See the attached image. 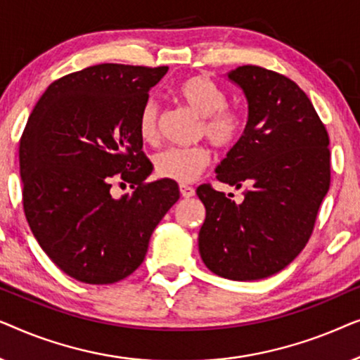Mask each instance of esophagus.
Returning a JSON list of instances; mask_svg holds the SVG:
<instances>
[{
	"label": "esophagus",
	"mask_w": 360,
	"mask_h": 360,
	"mask_svg": "<svg viewBox=\"0 0 360 360\" xmlns=\"http://www.w3.org/2000/svg\"><path fill=\"white\" fill-rule=\"evenodd\" d=\"M180 195L184 196V198H191V196L195 195V188L190 185H180Z\"/></svg>",
	"instance_id": "obj_1"
}]
</instances>
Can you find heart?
Masks as SVG:
<instances>
[{"label":"heart","instance_id":"b5f03b06","mask_svg":"<svg viewBox=\"0 0 360 360\" xmlns=\"http://www.w3.org/2000/svg\"><path fill=\"white\" fill-rule=\"evenodd\" d=\"M176 98L200 116L196 134L206 137L216 149L231 150L243 141L248 127L245 115L238 108L228 106V95L218 83L205 75L186 78L176 86ZM160 112L155 101H147L139 112L137 129L144 142L157 141L159 137ZM211 154L205 146L169 147L154 157L155 174L160 179L188 184L203 174L210 165Z\"/></svg>","mask_w":360,"mask_h":360}]
</instances>
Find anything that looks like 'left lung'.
I'll return each instance as SVG.
<instances>
[{"label":"left lung","instance_id":"obj_1","mask_svg":"<svg viewBox=\"0 0 360 360\" xmlns=\"http://www.w3.org/2000/svg\"><path fill=\"white\" fill-rule=\"evenodd\" d=\"M228 77L243 88L249 117L216 179L244 188V201L210 184L198 186L206 208L198 245L219 277L259 280L287 267L311 238L331 184L329 136L307 93L288 77L257 65Z\"/></svg>","mask_w":360,"mask_h":360}]
</instances>
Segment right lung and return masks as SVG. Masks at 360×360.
<instances>
[{"label": "right lung", "mask_w": 360, "mask_h": 360, "mask_svg": "<svg viewBox=\"0 0 360 360\" xmlns=\"http://www.w3.org/2000/svg\"><path fill=\"white\" fill-rule=\"evenodd\" d=\"M169 67L100 63L52 82L19 141L24 214L44 252L83 283L129 277L155 226L180 198L174 180L146 181L137 129L149 90ZM129 183L131 195L112 196Z\"/></svg>", "instance_id": "add662e5"}]
</instances>
